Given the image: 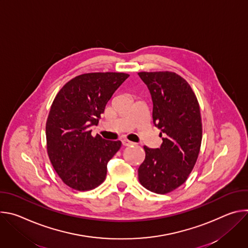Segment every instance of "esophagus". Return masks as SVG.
Instances as JSON below:
<instances>
[{
    "label": "esophagus",
    "mask_w": 248,
    "mask_h": 248,
    "mask_svg": "<svg viewBox=\"0 0 248 248\" xmlns=\"http://www.w3.org/2000/svg\"><path fill=\"white\" fill-rule=\"evenodd\" d=\"M122 142H123V145H124V146H131V145H134L133 142H131V141H129V140H127V139H123Z\"/></svg>",
    "instance_id": "1"
}]
</instances>
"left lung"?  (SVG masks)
Returning <instances> with one entry per match:
<instances>
[{"instance_id": "8db88e82", "label": "left lung", "mask_w": 248, "mask_h": 248, "mask_svg": "<svg viewBox=\"0 0 248 248\" xmlns=\"http://www.w3.org/2000/svg\"><path fill=\"white\" fill-rule=\"evenodd\" d=\"M138 76L149 89L153 123L163 136L159 148L143 147L138 180L148 190L165 194L185 184L196 163L202 140L199 104L189 84L174 73Z\"/></svg>"}]
</instances>
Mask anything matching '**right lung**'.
<instances>
[{"label":"right lung","instance_id":"add662e5","mask_svg":"<svg viewBox=\"0 0 248 248\" xmlns=\"http://www.w3.org/2000/svg\"><path fill=\"white\" fill-rule=\"evenodd\" d=\"M129 76L92 73L69 80L57 94L46 124L47 151L62 181L77 190L101 185L120 140L91 135L115 91Z\"/></svg>","mask_w":248,"mask_h":248}]
</instances>
